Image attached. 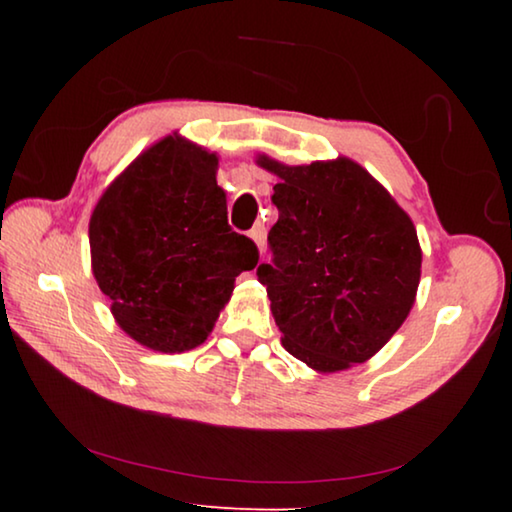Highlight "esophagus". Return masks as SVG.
Here are the masks:
<instances>
[{
	"label": "esophagus",
	"instance_id": "esophagus-1",
	"mask_svg": "<svg viewBox=\"0 0 512 512\" xmlns=\"http://www.w3.org/2000/svg\"><path fill=\"white\" fill-rule=\"evenodd\" d=\"M250 239L255 241V246H257V250H259V255H264V250H266V230H264V225L262 223H257L253 230H250Z\"/></svg>",
	"mask_w": 512,
	"mask_h": 512
}]
</instances>
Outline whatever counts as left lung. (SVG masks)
Returning a JSON list of instances; mask_svg holds the SVG:
<instances>
[{
    "label": "left lung",
    "mask_w": 512,
    "mask_h": 512,
    "mask_svg": "<svg viewBox=\"0 0 512 512\" xmlns=\"http://www.w3.org/2000/svg\"><path fill=\"white\" fill-rule=\"evenodd\" d=\"M280 180V219L259 264L284 350L316 372L348 370L402 327L420 284L422 248L411 216L350 158L311 164L257 155Z\"/></svg>",
    "instance_id": "8db88e82"
}]
</instances>
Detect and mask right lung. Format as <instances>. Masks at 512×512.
Listing matches in <instances>:
<instances>
[{
	"label": "right lung",
	"instance_id": "1",
	"mask_svg": "<svg viewBox=\"0 0 512 512\" xmlns=\"http://www.w3.org/2000/svg\"><path fill=\"white\" fill-rule=\"evenodd\" d=\"M219 155L173 133L106 187L90 216L92 273L115 323L144 348L176 354L205 343L257 266V246L228 225Z\"/></svg>",
	"mask_w": 512,
	"mask_h": 512
}]
</instances>
